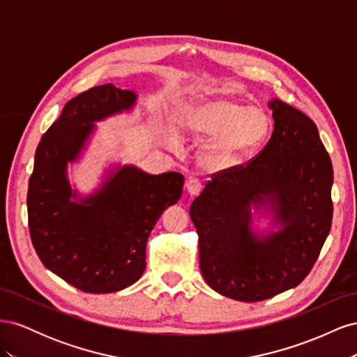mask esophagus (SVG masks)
<instances>
[{
  "instance_id": "1",
  "label": "esophagus",
  "mask_w": 357,
  "mask_h": 357,
  "mask_svg": "<svg viewBox=\"0 0 357 357\" xmlns=\"http://www.w3.org/2000/svg\"><path fill=\"white\" fill-rule=\"evenodd\" d=\"M201 189H202V183H201L199 180H197V178H189V180L186 181V190H188V193H189L190 197L198 195V193L201 192Z\"/></svg>"
}]
</instances>
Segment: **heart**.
<instances>
[{"label":"heart","mask_w":357,"mask_h":357,"mask_svg":"<svg viewBox=\"0 0 357 357\" xmlns=\"http://www.w3.org/2000/svg\"><path fill=\"white\" fill-rule=\"evenodd\" d=\"M178 135L205 138L197 159L199 167L222 171L238 164L261 149L271 134V117L261 107H248L228 96H205L181 105L165 125L160 139L168 149L177 146Z\"/></svg>","instance_id":"heart-1"}]
</instances>
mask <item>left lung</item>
Segmentation results:
<instances>
[{
	"label": "left lung",
	"instance_id": "left-lung-1",
	"mask_svg": "<svg viewBox=\"0 0 357 357\" xmlns=\"http://www.w3.org/2000/svg\"><path fill=\"white\" fill-rule=\"evenodd\" d=\"M274 131L245 167L214 176L190 205L207 284L257 302L296 287L332 223V162L311 119L277 98ZM267 220L264 230L255 221Z\"/></svg>",
	"mask_w": 357,
	"mask_h": 357
}]
</instances>
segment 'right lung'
<instances>
[{
    "mask_svg": "<svg viewBox=\"0 0 357 357\" xmlns=\"http://www.w3.org/2000/svg\"><path fill=\"white\" fill-rule=\"evenodd\" d=\"M138 95L107 83L70 100L36 150L28 186L32 244L49 271L88 294L134 284L146 268V244L160 214L174 205L185 178L112 164L101 185L82 193L68 178L96 134V122L131 113Z\"/></svg>",
    "mask_w": 357,
    "mask_h": 357,
    "instance_id": "obj_1",
    "label": "right lung"
}]
</instances>
